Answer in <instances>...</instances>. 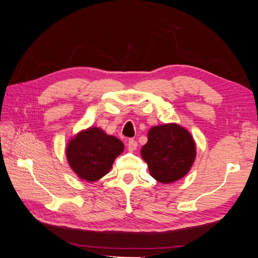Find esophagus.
I'll return each mask as SVG.
<instances>
[{
	"label": "esophagus",
	"mask_w": 258,
	"mask_h": 258,
	"mask_svg": "<svg viewBox=\"0 0 258 258\" xmlns=\"http://www.w3.org/2000/svg\"><path fill=\"white\" fill-rule=\"evenodd\" d=\"M138 147V142L134 139H130L128 141V150L130 152H135Z\"/></svg>",
	"instance_id": "esophagus-1"
}]
</instances>
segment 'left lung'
I'll return each mask as SVG.
<instances>
[{
    "instance_id": "left-lung-1",
    "label": "left lung",
    "mask_w": 258,
    "mask_h": 258,
    "mask_svg": "<svg viewBox=\"0 0 258 258\" xmlns=\"http://www.w3.org/2000/svg\"><path fill=\"white\" fill-rule=\"evenodd\" d=\"M196 155V143L190 132L175 122L152 127L147 134V143L141 150L150 174L162 184L184 177Z\"/></svg>"
}]
</instances>
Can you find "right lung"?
Returning a JSON list of instances; mask_svg holds the SVG:
<instances>
[{
	"label": "right lung",
	"mask_w": 258,
	"mask_h": 258,
	"mask_svg": "<svg viewBox=\"0 0 258 258\" xmlns=\"http://www.w3.org/2000/svg\"><path fill=\"white\" fill-rule=\"evenodd\" d=\"M123 148L119 139L99 127H89L69 140L66 155L73 172L83 181L91 183L110 172Z\"/></svg>",
	"instance_id": "1"
}]
</instances>
